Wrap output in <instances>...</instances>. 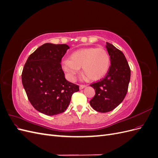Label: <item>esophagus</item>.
Segmentation results:
<instances>
[{"label": "esophagus", "mask_w": 158, "mask_h": 158, "mask_svg": "<svg viewBox=\"0 0 158 158\" xmlns=\"http://www.w3.org/2000/svg\"><path fill=\"white\" fill-rule=\"evenodd\" d=\"M85 87H86V85H80V89H83V88H84Z\"/></svg>", "instance_id": "obj_1"}]
</instances>
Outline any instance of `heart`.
Instances as JSON below:
<instances>
[{"label":"heart","instance_id":"heart-1","mask_svg":"<svg viewBox=\"0 0 158 158\" xmlns=\"http://www.w3.org/2000/svg\"><path fill=\"white\" fill-rule=\"evenodd\" d=\"M69 59H64L61 66L70 81L74 80L80 68H82L85 77L98 80L107 74L111 63L108 52L102 47L80 49L73 52Z\"/></svg>","mask_w":158,"mask_h":158}]
</instances>
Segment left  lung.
<instances>
[{
	"label": "left lung",
	"mask_w": 158,
	"mask_h": 158,
	"mask_svg": "<svg viewBox=\"0 0 158 158\" xmlns=\"http://www.w3.org/2000/svg\"><path fill=\"white\" fill-rule=\"evenodd\" d=\"M106 48L111 63L108 73L102 80L90 84L95 89L90 106L100 113L112 111L123 101L131 78V69L123 52L107 42Z\"/></svg>",
	"instance_id": "1"
}]
</instances>
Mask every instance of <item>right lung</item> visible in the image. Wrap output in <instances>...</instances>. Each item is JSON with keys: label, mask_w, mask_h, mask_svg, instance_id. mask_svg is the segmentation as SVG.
<instances>
[{"label": "right lung", "mask_w": 158, "mask_h": 158, "mask_svg": "<svg viewBox=\"0 0 158 158\" xmlns=\"http://www.w3.org/2000/svg\"><path fill=\"white\" fill-rule=\"evenodd\" d=\"M69 46L42 45L30 55L22 73L23 86L30 102L37 111L52 116L67 109L79 85L66 80L60 64Z\"/></svg>", "instance_id": "right-lung-1"}]
</instances>
